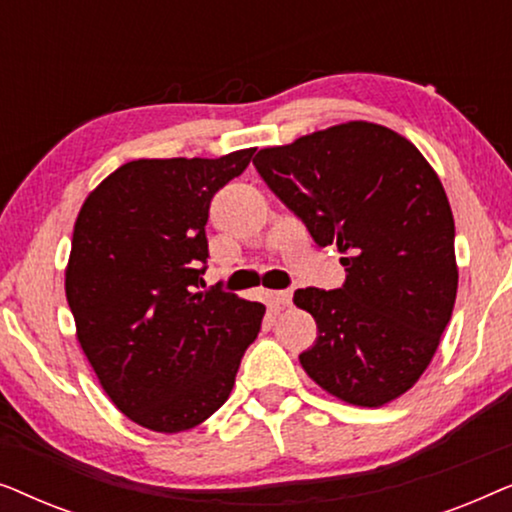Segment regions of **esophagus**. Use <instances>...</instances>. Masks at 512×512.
Wrapping results in <instances>:
<instances>
[{
	"instance_id": "1",
	"label": "esophagus",
	"mask_w": 512,
	"mask_h": 512,
	"mask_svg": "<svg viewBox=\"0 0 512 512\" xmlns=\"http://www.w3.org/2000/svg\"><path fill=\"white\" fill-rule=\"evenodd\" d=\"M270 298L275 300L277 305L289 307L293 303V291H270Z\"/></svg>"
}]
</instances>
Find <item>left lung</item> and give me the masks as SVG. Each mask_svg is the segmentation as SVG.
Segmentation results:
<instances>
[{
  "instance_id": "1",
  "label": "left lung",
  "mask_w": 512,
  "mask_h": 512,
  "mask_svg": "<svg viewBox=\"0 0 512 512\" xmlns=\"http://www.w3.org/2000/svg\"><path fill=\"white\" fill-rule=\"evenodd\" d=\"M270 191L319 247L345 258L340 289H298L317 321L300 354L328 394L380 408L405 394L436 354L457 298L454 219L438 174L384 125L352 121L256 153Z\"/></svg>"
}]
</instances>
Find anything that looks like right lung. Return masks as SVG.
<instances>
[{
  "mask_svg": "<svg viewBox=\"0 0 512 512\" xmlns=\"http://www.w3.org/2000/svg\"><path fill=\"white\" fill-rule=\"evenodd\" d=\"M256 149L132 160L83 202L65 272L76 335L102 389L132 422L188 431L233 391L263 303L205 286L209 202Z\"/></svg>",
  "mask_w": 512,
  "mask_h": 512,
  "instance_id": "1",
  "label": "right lung"
}]
</instances>
